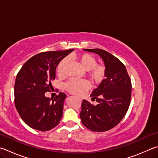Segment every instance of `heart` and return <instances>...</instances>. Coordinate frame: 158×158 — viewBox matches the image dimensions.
Wrapping results in <instances>:
<instances>
[{"label":"heart","instance_id":"heart-1","mask_svg":"<svg viewBox=\"0 0 158 158\" xmlns=\"http://www.w3.org/2000/svg\"><path fill=\"white\" fill-rule=\"evenodd\" d=\"M77 59L78 60L81 67L87 71L88 75L92 81L94 82L101 81L104 75V68L100 65H97L96 60L93 56L87 53H83L77 55ZM67 61V59H64L59 63L56 70L59 75L61 76L65 74ZM65 88L72 94L81 95L89 88V84L85 80L73 79L66 83Z\"/></svg>","mask_w":158,"mask_h":158}]
</instances>
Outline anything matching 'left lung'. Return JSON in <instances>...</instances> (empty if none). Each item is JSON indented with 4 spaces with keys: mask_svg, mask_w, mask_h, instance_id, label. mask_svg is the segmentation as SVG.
Segmentation results:
<instances>
[{
    "mask_svg": "<svg viewBox=\"0 0 158 158\" xmlns=\"http://www.w3.org/2000/svg\"><path fill=\"white\" fill-rule=\"evenodd\" d=\"M101 57L105 65V79L90 97L94 106L84 99L80 113L81 121L92 131L104 132L115 127L124 118L131 97V81L125 65L107 51L84 49Z\"/></svg>",
    "mask_w": 158,
    "mask_h": 158,
    "instance_id": "left-lung-1",
    "label": "left lung"
}]
</instances>
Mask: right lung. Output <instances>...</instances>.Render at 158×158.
<instances>
[{"label": "right lung", "instance_id": "right-lung-1", "mask_svg": "<svg viewBox=\"0 0 158 158\" xmlns=\"http://www.w3.org/2000/svg\"><path fill=\"white\" fill-rule=\"evenodd\" d=\"M73 49L45 52L25 63L17 74L14 85V102L21 119L31 128L48 131L54 128L63 115L66 95L59 93L53 99L45 96L52 88L59 63Z\"/></svg>", "mask_w": 158, "mask_h": 158}]
</instances>
